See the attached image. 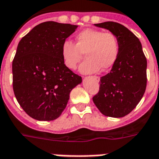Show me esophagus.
I'll return each instance as SVG.
<instances>
[{"instance_id":"esophagus-1","label":"esophagus","mask_w":159,"mask_h":159,"mask_svg":"<svg viewBox=\"0 0 159 159\" xmlns=\"http://www.w3.org/2000/svg\"><path fill=\"white\" fill-rule=\"evenodd\" d=\"M94 78L96 79V81H97V82H99L100 81V77H97V76H94Z\"/></svg>"}]
</instances>
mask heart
Segmentation results:
<instances>
[{"label": "heart", "instance_id": "1", "mask_svg": "<svg viewBox=\"0 0 159 159\" xmlns=\"http://www.w3.org/2000/svg\"><path fill=\"white\" fill-rule=\"evenodd\" d=\"M80 66L82 73H92L101 68L105 71L111 68L120 53V39L116 34L104 32L95 29H87L76 36V43L67 40L62 43L61 56L67 68L75 69L83 58Z\"/></svg>", "mask_w": 159, "mask_h": 159}]
</instances>
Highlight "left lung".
<instances>
[{"instance_id":"1","label":"left lung","mask_w":159,"mask_h":159,"mask_svg":"<svg viewBox=\"0 0 159 159\" xmlns=\"http://www.w3.org/2000/svg\"><path fill=\"white\" fill-rule=\"evenodd\" d=\"M95 25L116 34L120 53L111 72L101 77L93 102L104 116L120 118L129 114L142 99L147 86V59L139 39L120 24L107 21Z\"/></svg>"}]
</instances>
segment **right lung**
<instances>
[{"label":"right lung","instance_id":"add662e5","mask_svg":"<svg viewBox=\"0 0 159 159\" xmlns=\"http://www.w3.org/2000/svg\"><path fill=\"white\" fill-rule=\"evenodd\" d=\"M77 25L41 23L21 39L12 62L13 90L25 113L37 120L58 118L82 77L67 68L61 48Z\"/></svg>","mask_w":159,"mask_h":159}]
</instances>
